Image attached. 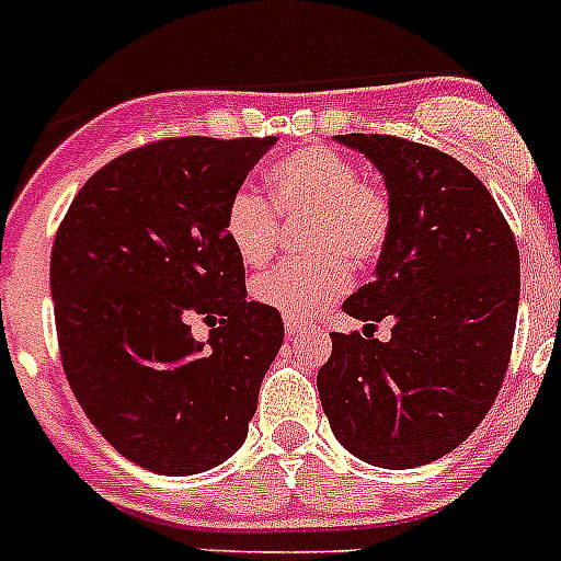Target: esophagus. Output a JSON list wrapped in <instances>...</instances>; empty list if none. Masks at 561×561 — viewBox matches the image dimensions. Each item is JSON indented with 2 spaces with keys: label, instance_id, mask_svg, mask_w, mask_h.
Returning a JSON list of instances; mask_svg holds the SVG:
<instances>
[{
  "label": "esophagus",
  "instance_id": "34e87169",
  "mask_svg": "<svg viewBox=\"0 0 561 561\" xmlns=\"http://www.w3.org/2000/svg\"><path fill=\"white\" fill-rule=\"evenodd\" d=\"M307 329H310V327H305L301 321H290V318H285L287 337H298V334H307Z\"/></svg>",
  "mask_w": 561,
  "mask_h": 561
}]
</instances>
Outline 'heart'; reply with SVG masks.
<instances>
[{"label": "heart", "mask_w": 561, "mask_h": 561, "mask_svg": "<svg viewBox=\"0 0 561 561\" xmlns=\"http://www.w3.org/2000/svg\"><path fill=\"white\" fill-rule=\"evenodd\" d=\"M268 185L282 213L312 216L305 245L318 256L263 271L251 282V298L282 318L307 321L352 285L348 260L370 265L385 251L392 209L385 193L359 176L357 162L327 146L282 157ZM224 234L243 263H265L279 240L274 204L254 187H238L224 209Z\"/></svg>", "instance_id": "b5f03b06"}]
</instances>
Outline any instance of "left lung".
Here are the masks:
<instances>
[{"label":"left lung","instance_id":"obj_1","mask_svg":"<svg viewBox=\"0 0 561 561\" xmlns=\"http://www.w3.org/2000/svg\"><path fill=\"white\" fill-rule=\"evenodd\" d=\"M385 176L390 238L376 279L343 310L390 343L332 332L318 392L363 462L407 470L462 446L493 407L515 337L520 254L504 213L462 162L392 135H334Z\"/></svg>","mask_w":561,"mask_h":561}]
</instances>
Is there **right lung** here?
I'll return each instance as SVG.
<instances>
[{
    "mask_svg": "<svg viewBox=\"0 0 561 561\" xmlns=\"http://www.w3.org/2000/svg\"><path fill=\"white\" fill-rule=\"evenodd\" d=\"M276 138H169L110 160L82 185L51 249L66 379L129 462L191 476L249 434L279 312L245 301L224 209ZM193 317L214 327L207 344ZM219 323L216 324L215 321Z\"/></svg>",
    "mask_w": 561,
    "mask_h": 561,
    "instance_id": "add662e5",
    "label": "right lung"
}]
</instances>
